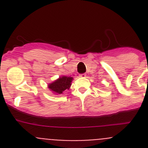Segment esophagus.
<instances>
[{
    "label": "esophagus",
    "instance_id": "1",
    "mask_svg": "<svg viewBox=\"0 0 148 148\" xmlns=\"http://www.w3.org/2000/svg\"><path fill=\"white\" fill-rule=\"evenodd\" d=\"M80 77H82V78H85L86 76H87V75L86 74H84V73H83V74H81L80 75H79Z\"/></svg>",
    "mask_w": 148,
    "mask_h": 148
}]
</instances>
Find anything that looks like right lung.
Instances as JSON below:
<instances>
[{
  "label": "right lung",
  "mask_w": 148,
  "mask_h": 148,
  "mask_svg": "<svg viewBox=\"0 0 148 148\" xmlns=\"http://www.w3.org/2000/svg\"><path fill=\"white\" fill-rule=\"evenodd\" d=\"M73 80V77L61 75L52 83L48 84V88L55 95H61L63 94L64 91L70 88Z\"/></svg>",
  "instance_id": "right-lung-1"
}]
</instances>
